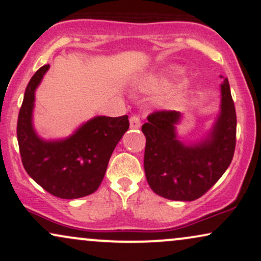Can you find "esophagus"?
Segmentation results:
<instances>
[{"instance_id": "1", "label": "esophagus", "mask_w": 261, "mask_h": 261, "mask_svg": "<svg viewBox=\"0 0 261 261\" xmlns=\"http://www.w3.org/2000/svg\"><path fill=\"white\" fill-rule=\"evenodd\" d=\"M141 126V120L137 115H133L130 118V127L131 128H138Z\"/></svg>"}]
</instances>
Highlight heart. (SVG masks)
Returning <instances> with one entry per match:
<instances>
[{
	"mask_svg": "<svg viewBox=\"0 0 261 261\" xmlns=\"http://www.w3.org/2000/svg\"><path fill=\"white\" fill-rule=\"evenodd\" d=\"M177 73L178 70L174 68L172 75ZM169 75L147 74L137 82L136 87L142 91H158L160 90V89H164L166 87V85L169 84ZM190 87V81H188V79H184V81L179 82V83L173 85L172 88L167 89V90L161 95L159 97V105L163 108H166V110H171V108L177 107L178 105L184 100V97L187 96Z\"/></svg>",
	"mask_w": 261,
	"mask_h": 261,
	"instance_id": "b5f03b06",
	"label": "heart"
}]
</instances>
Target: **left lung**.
<instances>
[{"label":"left lung","instance_id":"obj_1","mask_svg":"<svg viewBox=\"0 0 261 261\" xmlns=\"http://www.w3.org/2000/svg\"><path fill=\"white\" fill-rule=\"evenodd\" d=\"M223 78V77H222ZM220 111L201 140L184 143L177 125L183 114L154 112L142 125L146 136L144 172L158 195L174 201H194L211 189L231 164L236 146V111L227 78L220 85Z\"/></svg>","mask_w":261,"mask_h":261}]
</instances>
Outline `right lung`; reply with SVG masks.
<instances>
[{
    "mask_svg": "<svg viewBox=\"0 0 261 261\" xmlns=\"http://www.w3.org/2000/svg\"><path fill=\"white\" fill-rule=\"evenodd\" d=\"M50 66L30 79L19 112L16 136L29 176L60 199H79L94 193L106 173L115 146L128 128L127 115H97L61 140H44L34 126L35 92Z\"/></svg>",
    "mask_w": 261,
    "mask_h": 261,
    "instance_id": "right-lung-1",
    "label": "right lung"
}]
</instances>
